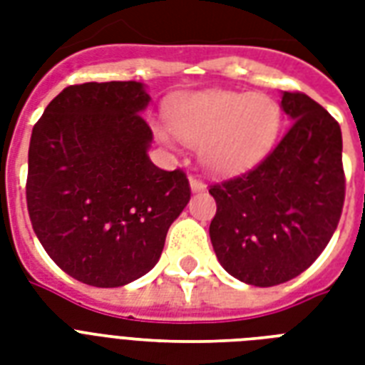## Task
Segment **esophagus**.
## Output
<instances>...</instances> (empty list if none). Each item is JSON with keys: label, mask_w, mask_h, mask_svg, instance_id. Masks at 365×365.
<instances>
[{"label": "esophagus", "mask_w": 365, "mask_h": 365, "mask_svg": "<svg viewBox=\"0 0 365 365\" xmlns=\"http://www.w3.org/2000/svg\"><path fill=\"white\" fill-rule=\"evenodd\" d=\"M189 183H191V189H193L195 193H200V191H206V183L200 180L199 176H189Z\"/></svg>", "instance_id": "1"}]
</instances>
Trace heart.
<instances>
[{"mask_svg":"<svg viewBox=\"0 0 365 365\" xmlns=\"http://www.w3.org/2000/svg\"><path fill=\"white\" fill-rule=\"evenodd\" d=\"M178 136L202 142L200 159L216 174H239L265 159L282 126L278 104L263 94L208 91L168 113Z\"/></svg>","mask_w":365,"mask_h":365,"instance_id":"heart-1","label":"heart"}]
</instances>
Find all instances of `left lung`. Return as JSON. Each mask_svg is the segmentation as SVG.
<instances>
[{
    "label": "left lung",
    "instance_id": "1",
    "mask_svg": "<svg viewBox=\"0 0 365 365\" xmlns=\"http://www.w3.org/2000/svg\"><path fill=\"white\" fill-rule=\"evenodd\" d=\"M294 123L244 174L212 183L210 240L223 269L252 286L288 282L317 261L345 205L341 126L299 91L282 94Z\"/></svg>",
    "mask_w": 365,
    "mask_h": 365
}]
</instances>
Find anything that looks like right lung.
Here are the masks:
<instances>
[{
  "label": "right lung",
  "instance_id": "right-lung-1",
  "mask_svg": "<svg viewBox=\"0 0 365 365\" xmlns=\"http://www.w3.org/2000/svg\"><path fill=\"white\" fill-rule=\"evenodd\" d=\"M148 102L136 81L70 85L31 130V227L48 257L88 286L117 288L151 271L191 199L182 168L149 160Z\"/></svg>",
  "mask_w": 365,
  "mask_h": 365
}]
</instances>
